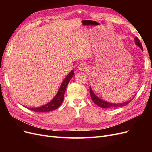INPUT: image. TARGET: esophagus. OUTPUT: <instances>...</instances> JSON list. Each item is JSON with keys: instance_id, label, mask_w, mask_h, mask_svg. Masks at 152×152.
<instances>
[{"instance_id": "esophagus-1", "label": "esophagus", "mask_w": 152, "mask_h": 152, "mask_svg": "<svg viewBox=\"0 0 152 152\" xmlns=\"http://www.w3.org/2000/svg\"><path fill=\"white\" fill-rule=\"evenodd\" d=\"M87 68L88 67H87V65L86 63H81L79 65V66H78V68H79V70H87Z\"/></svg>"}]
</instances>
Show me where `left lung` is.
I'll return each mask as SVG.
<instances>
[{"label": "left lung", "instance_id": "8db88e82", "mask_svg": "<svg viewBox=\"0 0 152 152\" xmlns=\"http://www.w3.org/2000/svg\"><path fill=\"white\" fill-rule=\"evenodd\" d=\"M134 41H135V44L137 45V46L140 48L142 50H143V49H142V46L140 42V41L138 39V38L137 37L134 38ZM90 94H91V97L92 100H93V102L95 104H97L98 107H99L101 108H114L124 107V106L127 105L132 99L129 101H128V102H124V103H112L107 102H105V101L100 99L98 97V96H96V95L94 93L93 90L91 89V87H90Z\"/></svg>", "mask_w": 152, "mask_h": 152}]
</instances>
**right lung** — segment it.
<instances>
[{"mask_svg":"<svg viewBox=\"0 0 152 152\" xmlns=\"http://www.w3.org/2000/svg\"><path fill=\"white\" fill-rule=\"evenodd\" d=\"M73 75H74V72L72 70L65 77V79L63 80L56 95L55 96V97L50 102L42 106V107L37 108H30L29 109L36 112H48L53 111V110H56L59 107H60V105L63 102L64 94H65V93L66 86H68L69 82L71 80Z\"/></svg>","mask_w":152,"mask_h":152,"instance_id":"obj_1","label":"right lung"}]
</instances>
